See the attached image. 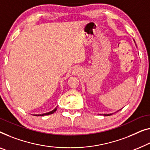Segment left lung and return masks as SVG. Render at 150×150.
Masks as SVG:
<instances>
[{"label":"left lung","mask_w":150,"mask_h":150,"mask_svg":"<svg viewBox=\"0 0 150 150\" xmlns=\"http://www.w3.org/2000/svg\"><path fill=\"white\" fill-rule=\"evenodd\" d=\"M119 110H118V111H117V112H118ZM112 114H113V113H112V114H103V116H110V115H112Z\"/></svg>","instance_id":"left-lung-1"}]
</instances>
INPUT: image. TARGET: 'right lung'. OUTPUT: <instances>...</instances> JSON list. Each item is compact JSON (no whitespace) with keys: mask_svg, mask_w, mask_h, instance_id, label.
Returning <instances> with one entry per match:
<instances>
[{"mask_svg":"<svg viewBox=\"0 0 150 150\" xmlns=\"http://www.w3.org/2000/svg\"><path fill=\"white\" fill-rule=\"evenodd\" d=\"M57 106L55 108V109L53 110H52V111H51V112H47V113H44V114H33V116H46V115H50V114H53V113L55 112L56 111V110H57Z\"/></svg>","mask_w":150,"mask_h":150,"instance_id":"obj_1","label":"right lung"}]
</instances>
